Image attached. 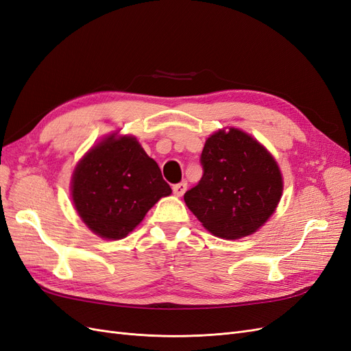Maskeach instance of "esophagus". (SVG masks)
<instances>
[{"instance_id": "esophagus-1", "label": "esophagus", "mask_w": 351, "mask_h": 351, "mask_svg": "<svg viewBox=\"0 0 351 351\" xmlns=\"http://www.w3.org/2000/svg\"><path fill=\"white\" fill-rule=\"evenodd\" d=\"M186 190H187V183L186 182H182V183L173 186V192H174L176 196H183Z\"/></svg>"}]
</instances>
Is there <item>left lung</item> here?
<instances>
[{
	"mask_svg": "<svg viewBox=\"0 0 351 351\" xmlns=\"http://www.w3.org/2000/svg\"><path fill=\"white\" fill-rule=\"evenodd\" d=\"M200 164L204 176L184 202L214 236H250L275 212L282 195L280 167L250 134L234 127L210 134Z\"/></svg>",
	"mask_w": 351,
	"mask_h": 351,
	"instance_id": "left-lung-1",
	"label": "left lung"
}]
</instances>
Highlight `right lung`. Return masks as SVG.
I'll return each instance as SVG.
<instances>
[{"instance_id": "obj_1", "label": "right lung", "mask_w": 351, "mask_h": 351, "mask_svg": "<svg viewBox=\"0 0 351 351\" xmlns=\"http://www.w3.org/2000/svg\"><path fill=\"white\" fill-rule=\"evenodd\" d=\"M171 195L161 169L134 136L112 133L76 165L71 199L95 234L120 240L132 232L156 202Z\"/></svg>"}]
</instances>
